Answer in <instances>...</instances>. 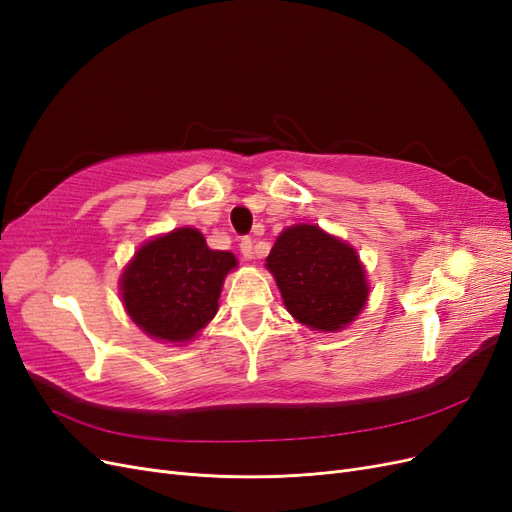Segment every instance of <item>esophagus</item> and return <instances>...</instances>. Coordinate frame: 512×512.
Returning <instances> with one entry per match:
<instances>
[{"instance_id": "esophagus-1", "label": "esophagus", "mask_w": 512, "mask_h": 512, "mask_svg": "<svg viewBox=\"0 0 512 512\" xmlns=\"http://www.w3.org/2000/svg\"><path fill=\"white\" fill-rule=\"evenodd\" d=\"M241 254H243V258H247V260H252L254 258V239H250V237H245V239H241Z\"/></svg>"}]
</instances>
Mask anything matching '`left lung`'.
I'll use <instances>...</instances> for the list:
<instances>
[{
  "mask_svg": "<svg viewBox=\"0 0 512 512\" xmlns=\"http://www.w3.org/2000/svg\"><path fill=\"white\" fill-rule=\"evenodd\" d=\"M267 269L292 318L314 331H342L361 314L369 286L354 247L312 224L277 237Z\"/></svg>",
  "mask_w": 512,
  "mask_h": 512,
  "instance_id": "left-lung-1",
  "label": "left lung"
}]
</instances>
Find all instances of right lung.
<instances>
[{
	"instance_id": "add662e5",
	"label": "right lung",
	"mask_w": 512,
	"mask_h": 512,
	"mask_svg": "<svg viewBox=\"0 0 512 512\" xmlns=\"http://www.w3.org/2000/svg\"><path fill=\"white\" fill-rule=\"evenodd\" d=\"M235 267V254L209 250L196 228H175L138 247L119 277L121 301L145 335L185 344L218 314L224 277Z\"/></svg>"
}]
</instances>
